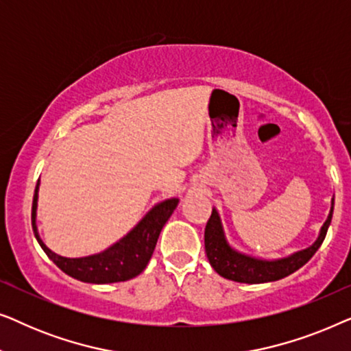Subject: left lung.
<instances>
[{
    "instance_id": "1",
    "label": "left lung",
    "mask_w": 351,
    "mask_h": 351,
    "mask_svg": "<svg viewBox=\"0 0 351 351\" xmlns=\"http://www.w3.org/2000/svg\"><path fill=\"white\" fill-rule=\"evenodd\" d=\"M334 213V199L332 208H330L329 217L326 220L318 239H316L313 246L304 251H299L286 258H280V261H258V258H252L244 256V254H238L228 246L225 241L222 225H220V219L217 210L213 209V214L206 223L204 230V247L206 256L209 258L210 267L219 273L220 276L227 278V280L237 281V282H247V285H258V282H270L278 281L281 278L289 276L291 273L299 270L304 267L315 252L318 251L321 244H323L326 233H328L330 219H332Z\"/></svg>"
}]
</instances>
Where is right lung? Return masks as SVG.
<instances>
[{
  "mask_svg": "<svg viewBox=\"0 0 351 351\" xmlns=\"http://www.w3.org/2000/svg\"><path fill=\"white\" fill-rule=\"evenodd\" d=\"M38 186L36 184L35 195H33L32 204V227L33 233L46 252V256L60 268L66 275L75 278V280L84 282H94V285H105V282H119L128 281L131 278L141 275L145 270L148 261L152 258V254L155 251L158 237H160L162 227L174 213V209L179 204V199L172 198L166 199L155 206L142 222L128 233L121 241L113 244L107 251L95 254V256L81 257V258H66L57 256L46 247V244L41 241L36 232V203H38Z\"/></svg>",
  "mask_w": 351,
  "mask_h": 351,
  "instance_id": "add662e5",
  "label": "right lung"
}]
</instances>
